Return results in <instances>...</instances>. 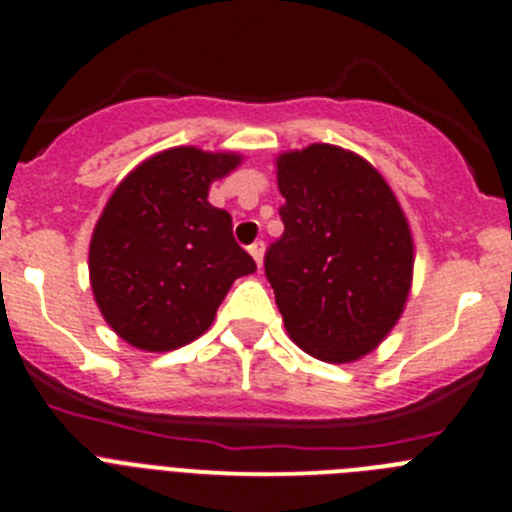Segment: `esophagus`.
I'll list each match as a JSON object with an SVG mask.
<instances>
[{
  "label": "esophagus",
  "mask_w": 512,
  "mask_h": 512,
  "mask_svg": "<svg viewBox=\"0 0 512 512\" xmlns=\"http://www.w3.org/2000/svg\"><path fill=\"white\" fill-rule=\"evenodd\" d=\"M247 250H250L252 260L257 262V267H262V255H265V245H262V242H255V245H250V247H247Z\"/></svg>",
  "instance_id": "obj_1"
}]
</instances>
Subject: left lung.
Here are the masks:
<instances>
[{"label": "left lung", "mask_w": 512, "mask_h": 512, "mask_svg": "<svg viewBox=\"0 0 512 512\" xmlns=\"http://www.w3.org/2000/svg\"><path fill=\"white\" fill-rule=\"evenodd\" d=\"M285 232L265 255L289 337L314 359L347 364L399 322L414 277V240L379 170L312 143L277 158Z\"/></svg>", "instance_id": "1"}]
</instances>
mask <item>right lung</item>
<instances>
[{
  "mask_svg": "<svg viewBox=\"0 0 512 512\" xmlns=\"http://www.w3.org/2000/svg\"><path fill=\"white\" fill-rule=\"evenodd\" d=\"M237 153L168 148L118 183L91 235L94 299L113 332L143 352H170L208 332L227 289L255 260L232 237L210 183Z\"/></svg>",
  "mask_w": 512,
  "mask_h": 512,
  "instance_id": "obj_1",
  "label": "right lung"
}]
</instances>
